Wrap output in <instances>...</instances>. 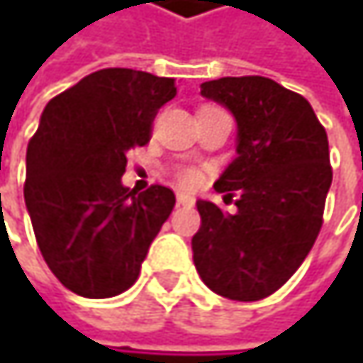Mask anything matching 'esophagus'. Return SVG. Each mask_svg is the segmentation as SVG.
<instances>
[{"mask_svg":"<svg viewBox=\"0 0 363 363\" xmlns=\"http://www.w3.org/2000/svg\"><path fill=\"white\" fill-rule=\"evenodd\" d=\"M177 201H179V206H193L195 203V199L191 195H186V193H179L177 195Z\"/></svg>","mask_w":363,"mask_h":363,"instance_id":"34e87169","label":"esophagus"}]
</instances>
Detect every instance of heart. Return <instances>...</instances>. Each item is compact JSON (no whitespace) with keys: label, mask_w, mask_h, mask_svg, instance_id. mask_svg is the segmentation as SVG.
<instances>
[{"label":"heart","mask_w":363,"mask_h":363,"mask_svg":"<svg viewBox=\"0 0 363 363\" xmlns=\"http://www.w3.org/2000/svg\"><path fill=\"white\" fill-rule=\"evenodd\" d=\"M179 181L184 186H195L199 182V174L195 170H182L181 174H179Z\"/></svg>","instance_id":"heart-1"}]
</instances>
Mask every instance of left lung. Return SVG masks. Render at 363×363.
Listing matches in <instances>:
<instances>
[{
	"mask_svg": "<svg viewBox=\"0 0 363 363\" xmlns=\"http://www.w3.org/2000/svg\"><path fill=\"white\" fill-rule=\"evenodd\" d=\"M201 96L233 113L238 157L214 182L238 212L199 199L191 240L203 284L231 301H260L303 264L322 229L332 184L324 125L309 101L269 77H220Z\"/></svg>",
	"mask_w": 363,
	"mask_h": 363,
	"instance_id": "obj_1",
	"label": "left lung"
}]
</instances>
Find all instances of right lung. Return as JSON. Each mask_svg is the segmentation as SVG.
<instances>
[{
  "mask_svg": "<svg viewBox=\"0 0 363 363\" xmlns=\"http://www.w3.org/2000/svg\"><path fill=\"white\" fill-rule=\"evenodd\" d=\"M177 96L172 77L101 69L54 96L27 147L25 203L43 260L86 298L125 292L177 197L121 184L125 153L151 138L157 109Z\"/></svg>",
  "mask_w": 363,
  "mask_h": 363,
  "instance_id": "add662e5",
  "label": "right lung"
}]
</instances>
